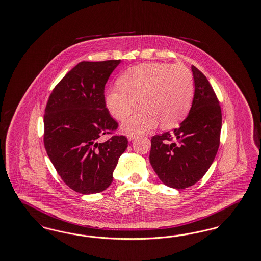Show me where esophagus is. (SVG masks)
<instances>
[{
    "label": "esophagus",
    "mask_w": 261,
    "mask_h": 261,
    "mask_svg": "<svg viewBox=\"0 0 261 261\" xmlns=\"http://www.w3.org/2000/svg\"><path fill=\"white\" fill-rule=\"evenodd\" d=\"M136 136L130 135L128 136V141H133L135 139Z\"/></svg>",
    "instance_id": "34e87169"
}]
</instances>
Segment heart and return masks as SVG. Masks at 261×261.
Returning a JSON list of instances; mask_svg holds the SVG:
<instances>
[{
    "instance_id": "b5f03b06",
    "label": "heart",
    "mask_w": 261,
    "mask_h": 261,
    "mask_svg": "<svg viewBox=\"0 0 261 261\" xmlns=\"http://www.w3.org/2000/svg\"><path fill=\"white\" fill-rule=\"evenodd\" d=\"M106 94V106L117 120L123 121L138 108L142 111L122 125L127 135L154 129L159 122L172 128L187 115L194 94L192 73L182 64H140L128 69Z\"/></svg>"
}]
</instances>
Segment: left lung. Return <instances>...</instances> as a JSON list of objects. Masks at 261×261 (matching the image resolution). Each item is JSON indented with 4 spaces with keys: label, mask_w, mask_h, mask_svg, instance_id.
Wrapping results in <instances>:
<instances>
[{
    "label": "left lung",
    "mask_w": 261,
    "mask_h": 261,
    "mask_svg": "<svg viewBox=\"0 0 261 261\" xmlns=\"http://www.w3.org/2000/svg\"><path fill=\"white\" fill-rule=\"evenodd\" d=\"M191 71L194 95L188 116L173 132L151 138L150 164L165 186L176 189L200 180L219 146L221 110L218 98L207 77L194 66Z\"/></svg>",
    "instance_id": "obj_1"
}]
</instances>
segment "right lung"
<instances>
[{"mask_svg": "<svg viewBox=\"0 0 261 261\" xmlns=\"http://www.w3.org/2000/svg\"><path fill=\"white\" fill-rule=\"evenodd\" d=\"M120 60L83 61L55 86L43 115L46 153L63 181L82 194L102 192L113 182L124 136L99 142L117 128L105 102V85Z\"/></svg>", "mask_w": 261, "mask_h": 261, "instance_id": "right-lung-1", "label": "right lung"}]
</instances>
